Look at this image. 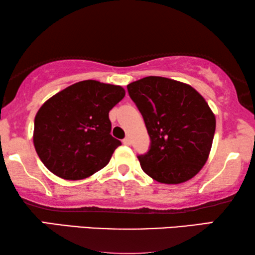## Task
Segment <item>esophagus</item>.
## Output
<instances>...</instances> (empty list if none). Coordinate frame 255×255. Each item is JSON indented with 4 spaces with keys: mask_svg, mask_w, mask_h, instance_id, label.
<instances>
[{
    "mask_svg": "<svg viewBox=\"0 0 255 255\" xmlns=\"http://www.w3.org/2000/svg\"><path fill=\"white\" fill-rule=\"evenodd\" d=\"M123 143H124L125 145H130L131 140H130V138H129V137L127 136V137H125V138L123 139Z\"/></svg>",
    "mask_w": 255,
    "mask_h": 255,
    "instance_id": "esophagus-1",
    "label": "esophagus"
}]
</instances>
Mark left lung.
Segmentation results:
<instances>
[{
  "label": "left lung",
  "mask_w": 255,
  "mask_h": 255,
  "mask_svg": "<svg viewBox=\"0 0 255 255\" xmlns=\"http://www.w3.org/2000/svg\"><path fill=\"white\" fill-rule=\"evenodd\" d=\"M151 138L138 155L143 171L159 183L180 184L207 162L216 117L199 92L187 84L149 76L127 85Z\"/></svg>",
  "instance_id": "left-lung-1"
}]
</instances>
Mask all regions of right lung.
I'll return each mask as SVG.
<instances>
[{"instance_id":"add662e5","label":"right lung","mask_w":255,"mask_h":255,"mask_svg":"<svg viewBox=\"0 0 255 255\" xmlns=\"http://www.w3.org/2000/svg\"><path fill=\"white\" fill-rule=\"evenodd\" d=\"M125 94L121 86L83 80L48 99L36 113L33 136L48 170L79 180L106 167L121 145L110 134L109 112Z\"/></svg>"}]
</instances>
